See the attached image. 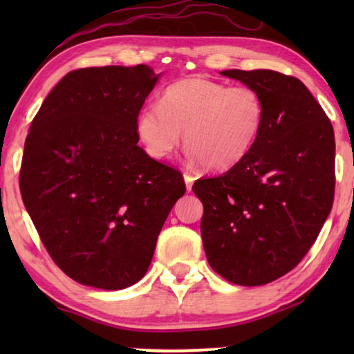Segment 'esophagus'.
I'll list each match as a JSON object with an SVG mask.
<instances>
[{
  "label": "esophagus",
  "mask_w": 354,
  "mask_h": 354,
  "mask_svg": "<svg viewBox=\"0 0 354 354\" xmlns=\"http://www.w3.org/2000/svg\"><path fill=\"white\" fill-rule=\"evenodd\" d=\"M183 178H185V185H187V192H192V187H193V178L190 174H183Z\"/></svg>",
  "instance_id": "1"
}]
</instances>
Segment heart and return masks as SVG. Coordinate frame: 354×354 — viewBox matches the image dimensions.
<instances>
[{
  "label": "heart",
  "mask_w": 354,
  "mask_h": 354,
  "mask_svg": "<svg viewBox=\"0 0 354 354\" xmlns=\"http://www.w3.org/2000/svg\"><path fill=\"white\" fill-rule=\"evenodd\" d=\"M264 114V101L251 86H229L193 75L169 85L159 106H143L135 119V133L148 156L166 161L183 132L190 161L224 171L254 147Z\"/></svg>",
  "instance_id": "1"
}]
</instances>
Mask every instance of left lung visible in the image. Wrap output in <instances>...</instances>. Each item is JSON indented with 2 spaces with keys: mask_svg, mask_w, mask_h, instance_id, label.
I'll list each match as a JSON object with an SVG mask.
<instances>
[{
  "mask_svg": "<svg viewBox=\"0 0 354 354\" xmlns=\"http://www.w3.org/2000/svg\"><path fill=\"white\" fill-rule=\"evenodd\" d=\"M221 75L258 91L264 125L240 162L221 176L198 178L192 190L205 207L207 263L229 282L256 287L290 272L330 214L335 137L301 80L268 69Z\"/></svg>",
  "mask_w": 354,
  "mask_h": 354,
  "instance_id": "left-lung-1",
  "label": "left lung"
}]
</instances>
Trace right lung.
Wrapping results in <instances>:
<instances>
[{
    "label": "right lung",
    "instance_id": "1",
    "mask_svg": "<svg viewBox=\"0 0 354 354\" xmlns=\"http://www.w3.org/2000/svg\"><path fill=\"white\" fill-rule=\"evenodd\" d=\"M159 75L145 64L72 71L32 120L22 201L57 268L82 285L137 283L185 193L182 174L137 145L135 119Z\"/></svg>",
    "mask_w": 354,
    "mask_h": 354
}]
</instances>
